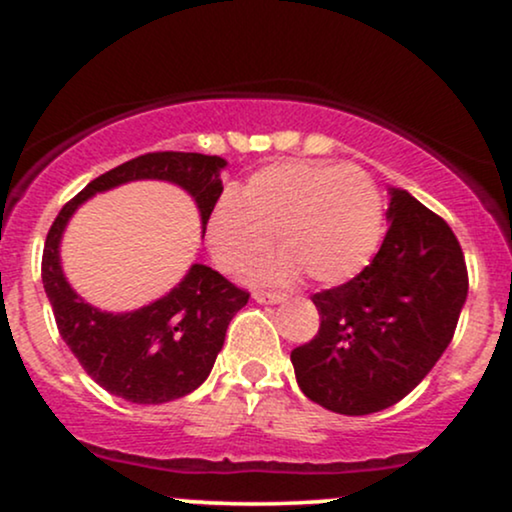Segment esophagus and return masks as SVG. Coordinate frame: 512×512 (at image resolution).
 <instances>
[{"label":"esophagus","instance_id":"esophagus-1","mask_svg":"<svg viewBox=\"0 0 512 512\" xmlns=\"http://www.w3.org/2000/svg\"><path fill=\"white\" fill-rule=\"evenodd\" d=\"M252 298H255V301H257V303H262V305H276V303H284V296H281V293L255 291V293H252Z\"/></svg>","mask_w":512,"mask_h":512}]
</instances>
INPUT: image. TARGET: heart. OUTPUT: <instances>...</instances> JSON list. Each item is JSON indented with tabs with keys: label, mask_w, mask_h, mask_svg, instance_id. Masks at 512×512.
<instances>
[{
	"label": "heart",
	"mask_w": 512,
	"mask_h": 512,
	"mask_svg": "<svg viewBox=\"0 0 512 512\" xmlns=\"http://www.w3.org/2000/svg\"><path fill=\"white\" fill-rule=\"evenodd\" d=\"M385 231V207L366 170L325 161H279L252 173L238 197L219 199L207 240L223 272H243L279 243V260L262 281L305 274L322 286L354 279L368 267Z\"/></svg>",
	"instance_id": "1"
}]
</instances>
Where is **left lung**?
Here are the masks:
<instances>
[{
	"label": "left lung",
	"mask_w": 512,
	"mask_h": 512,
	"mask_svg": "<svg viewBox=\"0 0 512 512\" xmlns=\"http://www.w3.org/2000/svg\"><path fill=\"white\" fill-rule=\"evenodd\" d=\"M387 236L373 262L313 303L320 330L291 351L298 387L346 416L404 399L448 349L467 301V264L450 226L390 187Z\"/></svg>",
	"instance_id": "obj_1"
}]
</instances>
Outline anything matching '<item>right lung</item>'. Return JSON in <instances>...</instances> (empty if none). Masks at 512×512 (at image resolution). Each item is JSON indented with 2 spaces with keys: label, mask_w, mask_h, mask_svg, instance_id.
<instances>
[{
  "label": "right lung",
  "mask_w": 512,
  "mask_h": 512,
  "mask_svg": "<svg viewBox=\"0 0 512 512\" xmlns=\"http://www.w3.org/2000/svg\"><path fill=\"white\" fill-rule=\"evenodd\" d=\"M226 158L156 151L122 163L67 202L52 223L43 250V286L57 330L84 370L110 395L132 404H163L190 395L209 378L226 339L228 322L250 293L207 264H192L166 296L129 313H108L86 303L62 272L60 243L74 211L98 192L134 180L182 187L199 209L202 233L223 192Z\"/></svg>",
  "instance_id": "1"
}]
</instances>
